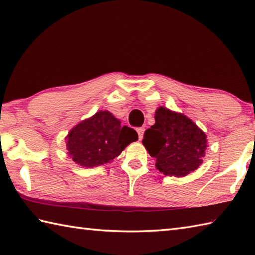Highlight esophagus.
Listing matches in <instances>:
<instances>
[{
    "label": "esophagus",
    "mask_w": 255,
    "mask_h": 255,
    "mask_svg": "<svg viewBox=\"0 0 255 255\" xmlns=\"http://www.w3.org/2000/svg\"><path fill=\"white\" fill-rule=\"evenodd\" d=\"M137 132H138V137H139V140H141L143 138V132H144V128L143 127H140V128H137Z\"/></svg>",
    "instance_id": "obj_1"
}]
</instances>
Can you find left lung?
Returning a JSON list of instances; mask_svg holds the SVG:
<instances>
[{
  "mask_svg": "<svg viewBox=\"0 0 255 255\" xmlns=\"http://www.w3.org/2000/svg\"><path fill=\"white\" fill-rule=\"evenodd\" d=\"M155 124L147 129L142 144L167 176L183 177L203 163L207 136L192 119L164 106L156 108Z\"/></svg>",
  "mask_w": 255,
  "mask_h": 255,
  "instance_id": "obj_1",
  "label": "left lung"
}]
</instances>
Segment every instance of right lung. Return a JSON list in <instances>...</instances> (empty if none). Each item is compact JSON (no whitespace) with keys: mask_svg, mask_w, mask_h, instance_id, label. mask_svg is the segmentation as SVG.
I'll return each mask as SVG.
<instances>
[{"mask_svg":"<svg viewBox=\"0 0 255 255\" xmlns=\"http://www.w3.org/2000/svg\"><path fill=\"white\" fill-rule=\"evenodd\" d=\"M138 140L132 128L122 123L108 111H100L84 119L66 137L68 155L83 167L110 163L122 151Z\"/></svg>","mask_w":255,"mask_h":255,"instance_id":"1","label":"right lung"}]
</instances>
